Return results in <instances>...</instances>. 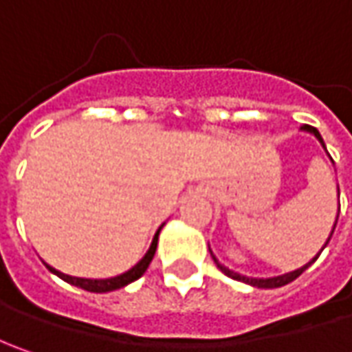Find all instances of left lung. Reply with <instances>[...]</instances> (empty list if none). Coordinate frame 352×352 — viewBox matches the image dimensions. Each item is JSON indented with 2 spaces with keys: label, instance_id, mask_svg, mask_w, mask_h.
<instances>
[{
  "label": "left lung",
  "instance_id": "8db88e82",
  "mask_svg": "<svg viewBox=\"0 0 352 352\" xmlns=\"http://www.w3.org/2000/svg\"><path fill=\"white\" fill-rule=\"evenodd\" d=\"M304 131H307V133H314L316 137H318V141L323 144V148H325V142H323V139H321V135H319V131L316 127H311V125H304ZM327 151V148H325ZM339 210H341V206H339ZM339 217V215H337ZM335 225H337V221H335ZM335 225H333V231H335ZM331 231V235H333ZM331 235H329V239H331ZM329 239H327V243H329ZM325 243V245H327ZM213 256V254H211ZM314 261H318V256L314 258ZM311 261V263H314ZM213 263L217 264V268L223 272L225 276L233 278V280H241V282H247V284H250V286H256V288H280V286H286V284H290L292 280H296V278L300 276L302 272H304L305 268L309 266V264H305V266H302V268H298V270H294V272H288V274H284V276H276V278H247V276H241V274H236V272H233V270H229V268H225L223 264L219 263L215 256H213Z\"/></svg>",
  "mask_w": 352,
  "mask_h": 352
}]
</instances>
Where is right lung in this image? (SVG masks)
<instances>
[{
	"mask_svg": "<svg viewBox=\"0 0 352 352\" xmlns=\"http://www.w3.org/2000/svg\"><path fill=\"white\" fill-rule=\"evenodd\" d=\"M158 231H160V229H158ZM158 231H156L155 239H153V245H151L148 252L144 254V258H142L141 263L137 264V266H133L129 272L121 274V276L107 278V280H89V278H76V276H68V274H62V272L54 270V268H52V266H48V264H47V268L50 270V272H54V274H56L58 278H62L64 282H68V284H74V286L82 288V290L96 292V294L117 290V288H123V286H127V284H131V282H135L137 278H141L142 274H144V270L148 268V264H151V261H153V256H155V252H156Z\"/></svg>",
	"mask_w": 352,
	"mask_h": 352,
	"instance_id": "add662e5",
	"label": "right lung"
}]
</instances>
